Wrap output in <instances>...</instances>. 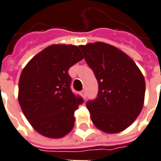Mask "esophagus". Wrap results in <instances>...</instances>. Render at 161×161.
Instances as JSON below:
<instances>
[{
    "label": "esophagus",
    "mask_w": 161,
    "mask_h": 161,
    "mask_svg": "<svg viewBox=\"0 0 161 161\" xmlns=\"http://www.w3.org/2000/svg\"><path fill=\"white\" fill-rule=\"evenodd\" d=\"M80 93H81V96L83 97V98H84V99H86V90H83V91H81V92H80Z\"/></svg>",
    "instance_id": "34e87169"
}]
</instances>
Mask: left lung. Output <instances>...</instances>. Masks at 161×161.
Listing matches in <instances>:
<instances>
[{"label": "left lung", "instance_id": "left-lung-1", "mask_svg": "<svg viewBox=\"0 0 161 161\" xmlns=\"http://www.w3.org/2000/svg\"><path fill=\"white\" fill-rule=\"evenodd\" d=\"M80 48L98 83V97L86 103L92 124L107 134L124 131L142 110L146 88L142 73L113 45L96 42Z\"/></svg>", "mask_w": 161, "mask_h": 161}]
</instances>
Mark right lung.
Returning <instances> with one entry per match:
<instances>
[{"instance_id": "right-lung-1", "label": "right lung", "mask_w": 161, "mask_h": 161, "mask_svg": "<svg viewBox=\"0 0 161 161\" xmlns=\"http://www.w3.org/2000/svg\"><path fill=\"white\" fill-rule=\"evenodd\" d=\"M80 46L56 43L34 56L21 72L18 100L37 133L52 139L65 136L75 125V111L83 99L70 89L69 69L83 59Z\"/></svg>"}]
</instances>
